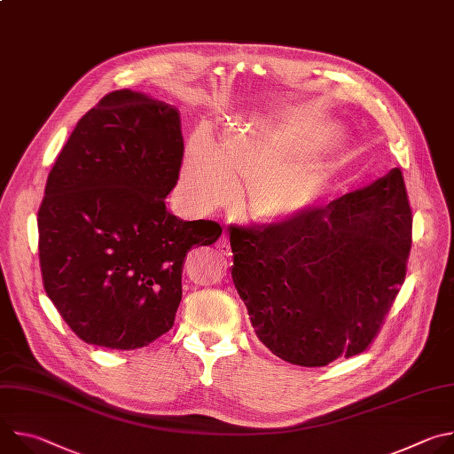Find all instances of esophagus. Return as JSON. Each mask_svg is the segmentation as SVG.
Segmentation results:
<instances>
[{
    "label": "esophagus",
    "mask_w": 454,
    "mask_h": 454,
    "mask_svg": "<svg viewBox=\"0 0 454 454\" xmlns=\"http://www.w3.org/2000/svg\"><path fill=\"white\" fill-rule=\"evenodd\" d=\"M215 247H217V251H219L221 254H226V256L231 254V247H230V240H228V235H226V233H223V237L217 240Z\"/></svg>",
    "instance_id": "obj_1"
}]
</instances>
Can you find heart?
I'll return each mask as SVG.
<instances>
[{
	"label": "heart",
	"mask_w": 454,
	"mask_h": 454,
	"mask_svg": "<svg viewBox=\"0 0 454 454\" xmlns=\"http://www.w3.org/2000/svg\"><path fill=\"white\" fill-rule=\"evenodd\" d=\"M289 131L247 133L231 137L221 149L198 137L186 151L179 190L201 210L224 205L235 193V183H254L249 210L262 219H289L307 203L314 176L301 167H288L301 149Z\"/></svg>",
	"instance_id": "obj_1"
}]
</instances>
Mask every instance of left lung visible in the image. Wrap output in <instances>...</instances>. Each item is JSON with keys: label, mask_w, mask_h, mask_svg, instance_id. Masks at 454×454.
<instances>
[{"label": "left lung", "mask_w": 454, "mask_h": 454, "mask_svg": "<svg viewBox=\"0 0 454 454\" xmlns=\"http://www.w3.org/2000/svg\"><path fill=\"white\" fill-rule=\"evenodd\" d=\"M411 221L394 168L287 221L231 228V278L256 338L310 368L368 350L404 284Z\"/></svg>", "instance_id": "left-lung-1"}]
</instances>
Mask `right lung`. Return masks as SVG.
Instances as JSON below:
<instances>
[{"label":"right lung","instance_id":"1","mask_svg":"<svg viewBox=\"0 0 454 454\" xmlns=\"http://www.w3.org/2000/svg\"><path fill=\"white\" fill-rule=\"evenodd\" d=\"M179 113L145 93H107L75 125L37 212L43 286L86 343L135 350L174 325L186 253L215 221H181L165 198L183 165Z\"/></svg>","mask_w":454,"mask_h":454}]
</instances>
